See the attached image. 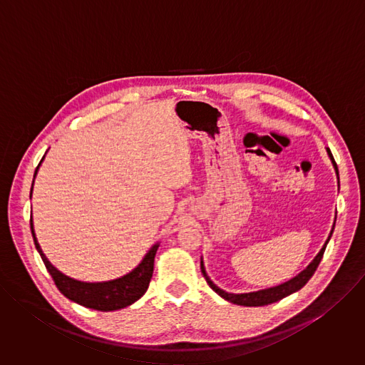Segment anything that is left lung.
<instances>
[{
	"mask_svg": "<svg viewBox=\"0 0 365 365\" xmlns=\"http://www.w3.org/2000/svg\"><path fill=\"white\" fill-rule=\"evenodd\" d=\"M328 153H329V158H331L332 162H334V166H335V170H336V175H338V168H336V163H335V160H334V155H332V153H331L329 148H328ZM334 228H335V224H334ZM334 228H332V231H331V234H329V237H328L325 245L322 247V250L319 251V254L315 257L314 262H312V263H310L300 274H297L294 279H292V280H289V282H286V283H283V284H280V286L272 287V289L259 290V292H252V293H242V294L227 293V292L221 290L220 287H217V286L210 280V277L206 276L202 262H200V270H202V274H203L206 283L210 284V287H211L214 292H217L221 297H224L225 300H228V302H231V303H235V304H240V306H266V304L274 303V302H277V300H280V299H283V297H286V296H289V294L297 292L299 289H302V287L309 282V279H310L312 276L315 274V272H317V269H318V266H319V263H321V259H322V257H324L327 244H328V241H329V238H331V235H332V232H334Z\"/></svg>",
	"mask_w": 365,
	"mask_h": 365,
	"instance_id": "8db88e82",
	"label": "left lung"
}]
</instances>
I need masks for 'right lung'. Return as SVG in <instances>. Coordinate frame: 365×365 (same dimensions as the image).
<instances>
[{"label":"right lung","instance_id":"1","mask_svg":"<svg viewBox=\"0 0 365 365\" xmlns=\"http://www.w3.org/2000/svg\"><path fill=\"white\" fill-rule=\"evenodd\" d=\"M43 160V159H41ZM38 169V166H37ZM37 169L34 172V176L37 173ZM33 187V186H31ZM30 228L34 240V245L43 259V263L48 272V274L53 279L56 287L59 292L66 296L69 300L79 303L85 307L101 310V312H110V310H118L123 307L130 306L135 300H138L145 290L148 289L151 276H153V267H154V255L159 248V244L154 245L147 255L144 257L143 262L135 267L131 273L125 274L124 277H120L117 280L103 282V283H83L73 280L61 272H58L53 266L48 263V259L43 254L34 231H33V222L30 220Z\"/></svg>","mask_w":365,"mask_h":365}]
</instances>
